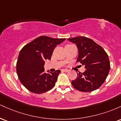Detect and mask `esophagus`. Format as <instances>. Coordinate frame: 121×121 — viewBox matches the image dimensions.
Wrapping results in <instances>:
<instances>
[{
  "instance_id": "1",
  "label": "esophagus",
  "mask_w": 121,
  "mask_h": 121,
  "mask_svg": "<svg viewBox=\"0 0 121 121\" xmlns=\"http://www.w3.org/2000/svg\"><path fill=\"white\" fill-rule=\"evenodd\" d=\"M69 71V70H68V69H62L61 70V72H68Z\"/></svg>"
}]
</instances>
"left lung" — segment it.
I'll return each instance as SVG.
<instances>
[{
  "mask_svg": "<svg viewBox=\"0 0 121 121\" xmlns=\"http://www.w3.org/2000/svg\"><path fill=\"white\" fill-rule=\"evenodd\" d=\"M75 43L78 49L77 62L85 65L86 70L72 81L76 89L90 92L99 88L104 84L110 68L108 54L102 47L86 37L78 36L68 39Z\"/></svg>",
  "mask_w": 121,
  "mask_h": 121,
  "instance_id": "8db88e82",
  "label": "left lung"
}]
</instances>
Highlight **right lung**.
<instances>
[{
	"mask_svg": "<svg viewBox=\"0 0 121 121\" xmlns=\"http://www.w3.org/2000/svg\"><path fill=\"white\" fill-rule=\"evenodd\" d=\"M65 39L41 36L21 49L16 62V72L21 83L29 91L41 94L55 86L60 70L47 73L44 65L46 60H51L55 47Z\"/></svg>",
	"mask_w": 121,
	"mask_h": 121,
	"instance_id": "1",
	"label": "right lung"
}]
</instances>
